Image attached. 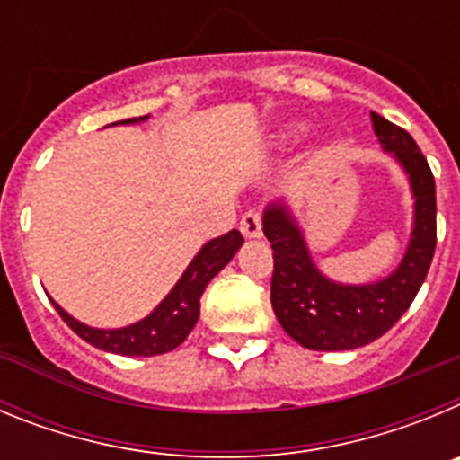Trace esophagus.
Returning a JSON list of instances; mask_svg holds the SVG:
<instances>
[{"label": "esophagus", "instance_id": "obj_1", "mask_svg": "<svg viewBox=\"0 0 460 460\" xmlns=\"http://www.w3.org/2000/svg\"><path fill=\"white\" fill-rule=\"evenodd\" d=\"M239 230H242V234L246 239L262 237V217H260V211H246L242 217V221H239Z\"/></svg>", "mask_w": 460, "mask_h": 460}]
</instances>
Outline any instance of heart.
Wrapping results in <instances>:
<instances>
[{
	"mask_svg": "<svg viewBox=\"0 0 460 460\" xmlns=\"http://www.w3.org/2000/svg\"><path fill=\"white\" fill-rule=\"evenodd\" d=\"M299 133H302V124H290V126H286V128H280L279 131V142H283V145H286V142H292V140H296V136H299Z\"/></svg>",
	"mask_w": 460,
	"mask_h": 460,
	"instance_id": "heart-1",
	"label": "heart"
}]
</instances>
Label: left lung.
<instances>
[{
    "label": "left lung",
    "mask_w": 460,
    "mask_h": 460,
    "mask_svg": "<svg viewBox=\"0 0 460 460\" xmlns=\"http://www.w3.org/2000/svg\"><path fill=\"white\" fill-rule=\"evenodd\" d=\"M380 147L408 174L412 233L396 270L376 283H339L313 262L295 214L283 200L267 205L262 230L274 249L271 308L286 334L308 350H355L398 323L420 292L436 253V180L408 131L371 115Z\"/></svg>",
    "instance_id": "left-lung-1"
}]
</instances>
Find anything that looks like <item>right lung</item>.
I'll list each match as a JSON object with an SVG mask.
<instances>
[{
	"label": "right lung",
	"instance_id": "obj_1",
	"mask_svg": "<svg viewBox=\"0 0 460 460\" xmlns=\"http://www.w3.org/2000/svg\"><path fill=\"white\" fill-rule=\"evenodd\" d=\"M149 115L133 117V119L115 121V124H140L147 121ZM243 237L239 230H230L223 237L211 239L198 251L180 280L174 283L172 290L165 295V299L149 313L147 318L137 320V323L128 324V327L119 329H96L89 324L80 323L73 315H68L57 302V313L62 315L64 323L80 336L87 341L89 345L99 348L105 352H115V355L124 357H154L165 355V352L174 350L177 345L186 341L190 334V329L195 327L198 318H200V296L205 288L209 286V280L223 270V267L234 258L239 249H242Z\"/></svg>",
	"mask_w": 460,
	"mask_h": 460
}]
</instances>
